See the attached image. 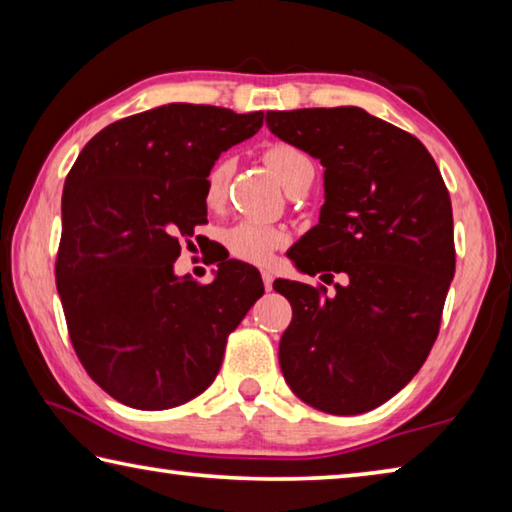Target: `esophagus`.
Returning a JSON list of instances; mask_svg holds the SVG:
<instances>
[{"instance_id": "34e87169", "label": "esophagus", "mask_w": 512, "mask_h": 512, "mask_svg": "<svg viewBox=\"0 0 512 512\" xmlns=\"http://www.w3.org/2000/svg\"><path fill=\"white\" fill-rule=\"evenodd\" d=\"M262 280H264V289L271 291V289H273V273L266 271V268H264V271H262Z\"/></svg>"}]
</instances>
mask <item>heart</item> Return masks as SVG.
<instances>
[{"mask_svg": "<svg viewBox=\"0 0 512 512\" xmlns=\"http://www.w3.org/2000/svg\"><path fill=\"white\" fill-rule=\"evenodd\" d=\"M266 167L273 171V176L280 180L284 189H293L307 173H314L309 155L300 151L298 146L277 142L264 151ZM232 176V162L223 158L207 171L203 198L207 207H221L228 192V180ZM289 241V232L280 225H268L257 221H239L225 232V246L230 255L250 264H264L277 248H282Z\"/></svg>", "mask_w": 512, "mask_h": 512, "instance_id": "1", "label": "heart"}]
</instances>
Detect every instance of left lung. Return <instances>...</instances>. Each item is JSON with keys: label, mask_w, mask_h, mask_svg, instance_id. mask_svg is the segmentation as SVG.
I'll list each match as a JSON object with an SVG mask.
<instances>
[{"label": "left lung", "mask_w": 512, "mask_h": 512, "mask_svg": "<svg viewBox=\"0 0 512 512\" xmlns=\"http://www.w3.org/2000/svg\"><path fill=\"white\" fill-rule=\"evenodd\" d=\"M280 140L325 167L320 219L289 257L325 287L275 280L293 318L282 375L302 402L357 415L402 391L436 343L456 268L452 201L431 153L361 108L268 110Z\"/></svg>", "instance_id": "left-lung-1"}]
</instances>
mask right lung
Listing matches in <instances>:
<instances>
[{"label":"right lung","mask_w":512,"mask_h":512,"mask_svg":"<svg viewBox=\"0 0 512 512\" xmlns=\"http://www.w3.org/2000/svg\"><path fill=\"white\" fill-rule=\"evenodd\" d=\"M262 124V110L169 103L106 126L69 169L56 287L76 357L117 402L164 411L201 395L262 298L237 259L212 284L173 273L180 241L207 223V171Z\"/></svg>","instance_id":"obj_1"}]
</instances>
